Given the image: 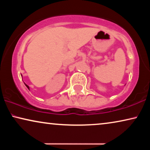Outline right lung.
Instances as JSON below:
<instances>
[{
	"label": "right lung",
	"instance_id": "right-lung-1",
	"mask_svg": "<svg viewBox=\"0 0 150 150\" xmlns=\"http://www.w3.org/2000/svg\"><path fill=\"white\" fill-rule=\"evenodd\" d=\"M25 85L26 86V87H27V88H28V89H29V87H28V86L27 85H26V84H25Z\"/></svg>",
	"mask_w": 150,
	"mask_h": 150
}]
</instances>
